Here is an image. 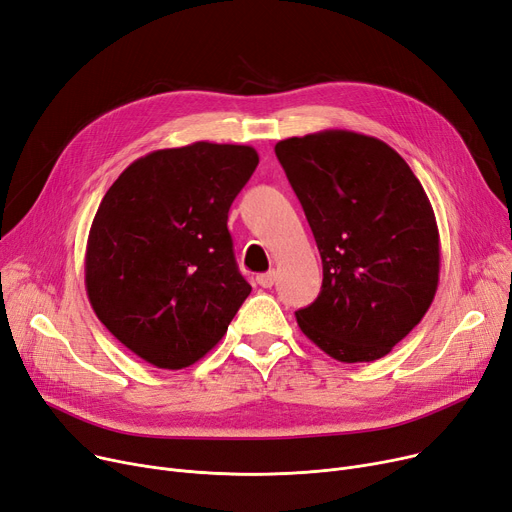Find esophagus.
Returning <instances> with one entry per match:
<instances>
[{
	"label": "esophagus",
	"mask_w": 512,
	"mask_h": 512,
	"mask_svg": "<svg viewBox=\"0 0 512 512\" xmlns=\"http://www.w3.org/2000/svg\"><path fill=\"white\" fill-rule=\"evenodd\" d=\"M274 282H276V272H267V274L257 276V284L263 288H272Z\"/></svg>",
	"instance_id": "34e87169"
}]
</instances>
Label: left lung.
Returning <instances> with one entry per match:
<instances>
[{
  "mask_svg": "<svg viewBox=\"0 0 512 512\" xmlns=\"http://www.w3.org/2000/svg\"><path fill=\"white\" fill-rule=\"evenodd\" d=\"M324 265L303 334L342 363L386 357L432 305L440 234L421 182L384 141L324 130L276 145Z\"/></svg>",
  "mask_w": 512,
  "mask_h": 512,
  "instance_id": "1",
  "label": "left lung"
}]
</instances>
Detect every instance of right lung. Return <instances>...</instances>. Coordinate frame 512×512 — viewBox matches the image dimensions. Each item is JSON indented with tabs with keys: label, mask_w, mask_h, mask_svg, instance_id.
Here are the masks:
<instances>
[{
	"label": "right lung",
	"mask_w": 512,
	"mask_h": 512,
	"mask_svg": "<svg viewBox=\"0 0 512 512\" xmlns=\"http://www.w3.org/2000/svg\"><path fill=\"white\" fill-rule=\"evenodd\" d=\"M259 164L249 145L199 141L139 157L105 193L85 284L101 324L159 369L197 363L251 294L228 211Z\"/></svg>",
	"instance_id": "add662e5"
}]
</instances>
